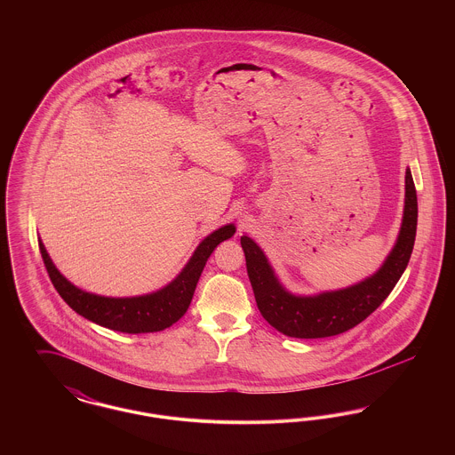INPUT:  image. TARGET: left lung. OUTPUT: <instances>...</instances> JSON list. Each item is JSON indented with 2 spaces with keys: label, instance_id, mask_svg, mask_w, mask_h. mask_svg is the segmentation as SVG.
<instances>
[{
  "label": "left lung",
  "instance_id": "obj_1",
  "mask_svg": "<svg viewBox=\"0 0 455 455\" xmlns=\"http://www.w3.org/2000/svg\"><path fill=\"white\" fill-rule=\"evenodd\" d=\"M404 184L401 230L389 256L371 276L341 290L317 295H295L288 291L278 280L264 251L249 235H242L240 243L245 254L247 275L262 317L284 336L300 339L336 336L365 321L389 297L411 258L418 199L410 167L406 169Z\"/></svg>",
  "mask_w": 455,
  "mask_h": 455
}]
</instances>
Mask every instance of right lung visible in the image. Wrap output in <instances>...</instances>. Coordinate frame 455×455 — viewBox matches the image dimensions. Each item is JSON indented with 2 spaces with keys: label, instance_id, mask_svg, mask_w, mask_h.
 Returning a JSON list of instances; mask_svg holds the SVG:
<instances>
[{
  "label": "right lung",
  "instance_id": "1",
  "mask_svg": "<svg viewBox=\"0 0 455 455\" xmlns=\"http://www.w3.org/2000/svg\"><path fill=\"white\" fill-rule=\"evenodd\" d=\"M234 223L220 227L213 234L201 240L191 259L188 260L172 282L156 291L138 297H104L85 291L68 282L58 271L44 247L43 240H39V249L54 288L76 314L112 331L141 334L164 331L186 314L206 260L220 242L234 237Z\"/></svg>",
  "mask_w": 455,
  "mask_h": 455
}]
</instances>
